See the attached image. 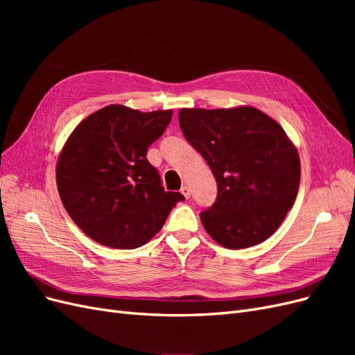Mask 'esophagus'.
<instances>
[{"label": "esophagus", "instance_id": "obj_1", "mask_svg": "<svg viewBox=\"0 0 355 355\" xmlns=\"http://www.w3.org/2000/svg\"><path fill=\"white\" fill-rule=\"evenodd\" d=\"M180 192H182V194H184L185 198H189V197H191V189H189V187H187V185L182 187Z\"/></svg>", "mask_w": 355, "mask_h": 355}]
</instances>
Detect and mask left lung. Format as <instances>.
<instances>
[{
    "mask_svg": "<svg viewBox=\"0 0 355 355\" xmlns=\"http://www.w3.org/2000/svg\"><path fill=\"white\" fill-rule=\"evenodd\" d=\"M179 125L218 184L216 201L200 213L210 237L232 250L270 239L300 182L299 155L282 125L252 106L180 110Z\"/></svg>",
    "mask_w": 355,
    "mask_h": 355,
    "instance_id": "left-lung-1",
    "label": "left lung"
}]
</instances>
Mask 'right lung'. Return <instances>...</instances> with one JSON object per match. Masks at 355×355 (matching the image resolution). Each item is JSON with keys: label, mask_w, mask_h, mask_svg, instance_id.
I'll list each match as a JSON object with an SVG mask.
<instances>
[{"label": "right lung", "mask_w": 355, "mask_h": 355, "mask_svg": "<svg viewBox=\"0 0 355 355\" xmlns=\"http://www.w3.org/2000/svg\"><path fill=\"white\" fill-rule=\"evenodd\" d=\"M173 111L110 105L89 115L63 146L56 182L72 220L96 243L136 249L151 240L185 197L161 185L146 158Z\"/></svg>", "instance_id": "add662e5"}]
</instances>
